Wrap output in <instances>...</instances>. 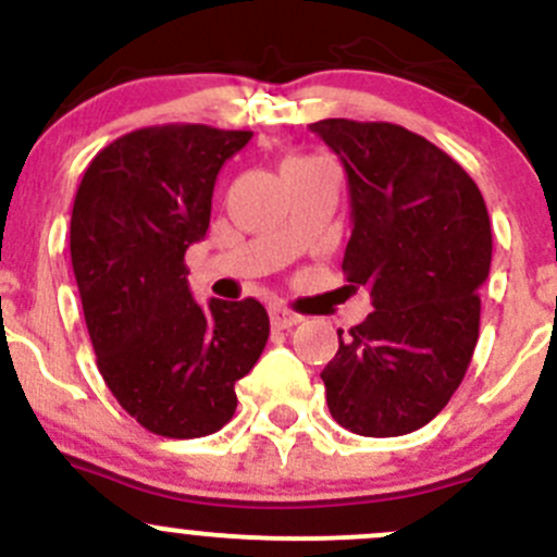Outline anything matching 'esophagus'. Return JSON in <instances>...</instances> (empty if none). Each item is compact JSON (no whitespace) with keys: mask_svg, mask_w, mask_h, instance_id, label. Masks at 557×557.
<instances>
[{"mask_svg":"<svg viewBox=\"0 0 557 557\" xmlns=\"http://www.w3.org/2000/svg\"><path fill=\"white\" fill-rule=\"evenodd\" d=\"M297 322H300V317H297V313L286 311V308H281V306L271 308V324L276 330H289V327H295Z\"/></svg>","mask_w":557,"mask_h":557,"instance_id":"34e87169","label":"esophagus"}]
</instances>
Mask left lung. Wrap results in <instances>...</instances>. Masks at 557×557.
<instances>
[{
  "mask_svg": "<svg viewBox=\"0 0 557 557\" xmlns=\"http://www.w3.org/2000/svg\"><path fill=\"white\" fill-rule=\"evenodd\" d=\"M349 181L344 273L373 311L322 371L327 409L357 436L420 431L463 382L479 338L493 233L484 197L449 153L387 121L311 124Z\"/></svg>",
  "mask_w": 557,
  "mask_h": 557,
  "instance_id": "obj_1",
  "label": "left lung"
}]
</instances>
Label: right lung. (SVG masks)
<instances>
[{
	"mask_svg": "<svg viewBox=\"0 0 557 557\" xmlns=\"http://www.w3.org/2000/svg\"><path fill=\"white\" fill-rule=\"evenodd\" d=\"M251 132L206 124L135 129L86 168L70 255L97 368L121 409L168 438L211 436L238 406L235 382L271 335L255 297H191L184 255L206 238L222 164Z\"/></svg>",
	"mask_w": 557,
	"mask_h": 557,
	"instance_id": "add662e5",
	"label": "right lung"
}]
</instances>
